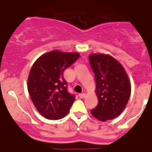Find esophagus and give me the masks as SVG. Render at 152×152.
<instances>
[{
  "label": "esophagus",
  "instance_id": "esophagus-1",
  "mask_svg": "<svg viewBox=\"0 0 152 152\" xmlns=\"http://www.w3.org/2000/svg\"><path fill=\"white\" fill-rule=\"evenodd\" d=\"M79 96L80 98H85V96H86V94L85 93H80V94H79Z\"/></svg>",
  "mask_w": 152,
  "mask_h": 152
}]
</instances>
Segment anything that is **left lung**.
I'll use <instances>...</instances> for the list:
<instances>
[{"mask_svg": "<svg viewBox=\"0 0 152 152\" xmlns=\"http://www.w3.org/2000/svg\"><path fill=\"white\" fill-rule=\"evenodd\" d=\"M89 62L95 76L98 104L91 110L94 118L104 122L124 110L130 96V83L120 63L109 55L93 54Z\"/></svg>", "mask_w": 152, "mask_h": 152, "instance_id": "1", "label": "left lung"}]
</instances>
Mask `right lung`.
Listing matches in <instances>:
<instances>
[{"label":"right lung","mask_w":152,"mask_h":152,"mask_svg":"<svg viewBox=\"0 0 152 152\" xmlns=\"http://www.w3.org/2000/svg\"><path fill=\"white\" fill-rule=\"evenodd\" d=\"M78 53L53 50L39 57L31 67L28 91L37 110L49 120L67 115L75 101L67 91L64 72L79 59Z\"/></svg>","instance_id":"add662e5"}]
</instances>
